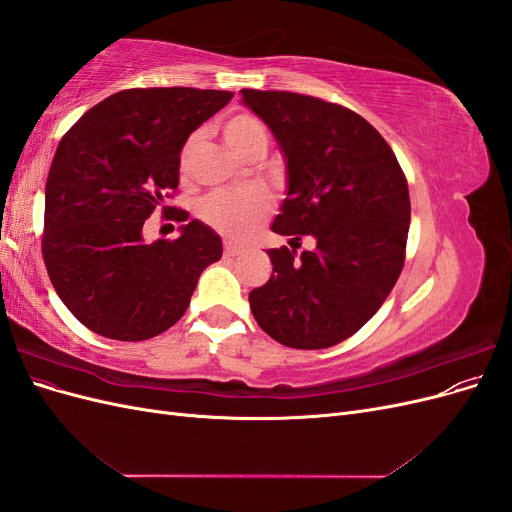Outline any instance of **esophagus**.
Segmentation results:
<instances>
[{
	"instance_id": "34e87169",
	"label": "esophagus",
	"mask_w": 512,
	"mask_h": 512,
	"mask_svg": "<svg viewBox=\"0 0 512 512\" xmlns=\"http://www.w3.org/2000/svg\"><path fill=\"white\" fill-rule=\"evenodd\" d=\"M224 254H226V256H237V254H241V247L235 245V243L226 241V243H224Z\"/></svg>"
}]
</instances>
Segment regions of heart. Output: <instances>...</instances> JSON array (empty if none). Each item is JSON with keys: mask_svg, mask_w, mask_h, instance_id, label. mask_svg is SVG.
<instances>
[{"mask_svg": "<svg viewBox=\"0 0 512 512\" xmlns=\"http://www.w3.org/2000/svg\"><path fill=\"white\" fill-rule=\"evenodd\" d=\"M222 134L226 145L237 153L239 158L252 156L254 151H267L269 130L262 119L252 113H237L224 121ZM198 145V134H192L183 145L179 164L188 166L192 153ZM273 209V198L265 188L247 190H220L205 196L198 203V218L211 228L230 239H247L267 220Z\"/></svg>", "mask_w": 512, "mask_h": 512, "instance_id": "1", "label": "heart"}]
</instances>
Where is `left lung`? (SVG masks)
Wrapping results in <instances>:
<instances>
[{"mask_svg": "<svg viewBox=\"0 0 512 512\" xmlns=\"http://www.w3.org/2000/svg\"><path fill=\"white\" fill-rule=\"evenodd\" d=\"M286 162L271 230L314 250H269V282L250 292L260 329L288 348L344 342L374 316L404 267L408 181L380 132L350 108L290 91L241 89Z\"/></svg>", "mask_w": 512, "mask_h": 512, "instance_id": "left-lung-1", "label": "left lung"}]
</instances>
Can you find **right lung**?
<instances>
[{
	"instance_id": "obj_1",
	"label": "right lung",
	"mask_w": 512,
	"mask_h": 512,
	"mask_svg": "<svg viewBox=\"0 0 512 512\" xmlns=\"http://www.w3.org/2000/svg\"><path fill=\"white\" fill-rule=\"evenodd\" d=\"M230 98L218 89H123L61 138L44 188L42 256L59 299L89 331L119 342L164 333L185 314L200 273L222 258L220 235L200 220L175 241L147 243L143 226L177 190L185 141Z\"/></svg>"
}]
</instances>
